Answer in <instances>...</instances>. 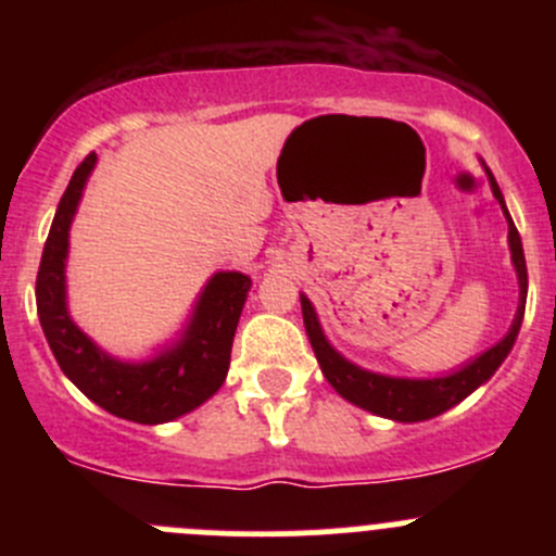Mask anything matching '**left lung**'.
<instances>
[{
    "instance_id": "8db88e82",
    "label": "left lung",
    "mask_w": 556,
    "mask_h": 556,
    "mask_svg": "<svg viewBox=\"0 0 556 556\" xmlns=\"http://www.w3.org/2000/svg\"><path fill=\"white\" fill-rule=\"evenodd\" d=\"M486 169V166H484ZM490 177L492 193L501 201L503 215L508 220V244H511V261L517 268L519 277V309L514 317L508 333L497 341L495 346H490L486 352H481L476 361L465 363L459 371L446 374V377H433V379H403V377H384V374L366 371V368L355 366L346 357H341L333 346L325 339L323 328H319L317 312H314L312 301L306 295H301V312H304V325L306 336L312 341V350L317 355L319 368H323L325 379L330 387L339 392L341 397H346L355 406L366 408V412L379 414V417L395 419V422H422V419L439 417V414L450 412L452 406H457L459 401L470 395L476 387H481L492 374L501 368V363L506 361L508 352H511L514 341H517L521 317H525V301H527V266H525V250H521V239L517 226H514L511 215L506 210V201H503L501 188H497L495 177L486 169Z\"/></svg>"
}]
</instances>
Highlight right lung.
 Masks as SVG:
<instances>
[{
	"label": "right lung",
	"mask_w": 556,
	"mask_h": 556,
	"mask_svg": "<svg viewBox=\"0 0 556 556\" xmlns=\"http://www.w3.org/2000/svg\"><path fill=\"white\" fill-rule=\"evenodd\" d=\"M97 166L88 155L66 185L37 271V314L70 382L104 412L139 425H161L193 412L226 382L231 344L252 279L217 271L201 290L182 339L144 363H123L99 350L66 312V252L83 188Z\"/></svg>",
	"instance_id": "1"
}]
</instances>
